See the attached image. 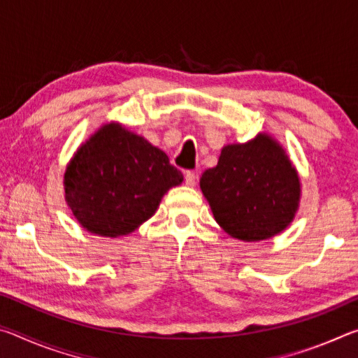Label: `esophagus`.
<instances>
[{
    "label": "esophagus",
    "mask_w": 358,
    "mask_h": 358,
    "mask_svg": "<svg viewBox=\"0 0 358 358\" xmlns=\"http://www.w3.org/2000/svg\"><path fill=\"white\" fill-rule=\"evenodd\" d=\"M185 183H186V186L196 185V173H194L192 171H186L185 172Z\"/></svg>",
    "instance_id": "esophagus-1"
}]
</instances>
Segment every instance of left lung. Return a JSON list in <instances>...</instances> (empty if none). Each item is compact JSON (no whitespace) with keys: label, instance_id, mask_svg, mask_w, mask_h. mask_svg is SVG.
Instances as JSON below:
<instances>
[{"label":"left lung","instance_id":"left-lung-1","mask_svg":"<svg viewBox=\"0 0 358 358\" xmlns=\"http://www.w3.org/2000/svg\"><path fill=\"white\" fill-rule=\"evenodd\" d=\"M216 222L230 237L259 241L282 232L299 210L300 180L275 138L226 145L201 177Z\"/></svg>","mask_w":358,"mask_h":358}]
</instances>
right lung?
<instances>
[{"label": "right lung", "mask_w": 358, "mask_h": 358, "mask_svg": "<svg viewBox=\"0 0 358 358\" xmlns=\"http://www.w3.org/2000/svg\"><path fill=\"white\" fill-rule=\"evenodd\" d=\"M183 173L164 151L118 123L104 124L72 157L64 173L66 202L88 232L123 237L159 207Z\"/></svg>", "instance_id": "1"}]
</instances>
